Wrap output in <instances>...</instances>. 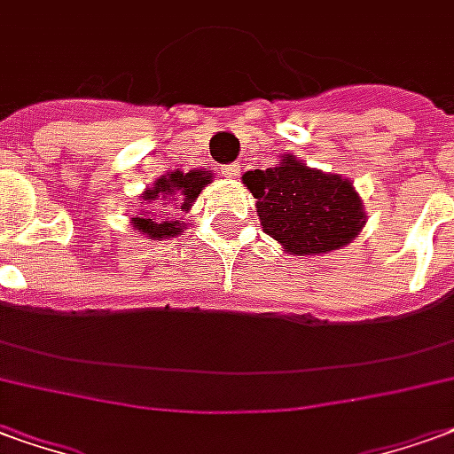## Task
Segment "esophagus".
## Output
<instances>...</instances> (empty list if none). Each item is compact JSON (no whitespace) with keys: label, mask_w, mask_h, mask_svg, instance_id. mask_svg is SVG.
I'll use <instances>...</instances> for the list:
<instances>
[{"label":"esophagus","mask_w":454,"mask_h":454,"mask_svg":"<svg viewBox=\"0 0 454 454\" xmlns=\"http://www.w3.org/2000/svg\"><path fill=\"white\" fill-rule=\"evenodd\" d=\"M239 174H241L239 164H227V167H223V176L224 178H237Z\"/></svg>","instance_id":"esophagus-1"}]
</instances>
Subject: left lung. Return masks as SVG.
<instances>
[{"label": "left lung", "instance_id": "left-lung-1", "mask_svg": "<svg viewBox=\"0 0 454 454\" xmlns=\"http://www.w3.org/2000/svg\"><path fill=\"white\" fill-rule=\"evenodd\" d=\"M241 184L256 198L263 231L293 256L340 249L365 227V207L348 178L307 167L290 152L266 171H247Z\"/></svg>", "mask_w": 454, "mask_h": 454}]
</instances>
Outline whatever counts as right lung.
Masks as SVG:
<instances>
[{"label": "right lung", "instance_id": "add662e5", "mask_svg": "<svg viewBox=\"0 0 454 454\" xmlns=\"http://www.w3.org/2000/svg\"><path fill=\"white\" fill-rule=\"evenodd\" d=\"M207 184H213V174L207 168H191L188 174L176 168L159 176L140 193V217H130L132 230L152 241L178 237L188 227L181 215L176 218L173 215L191 213V205ZM171 209L175 210L174 214L170 213Z\"/></svg>", "mask_w": 454, "mask_h": 454}]
</instances>
